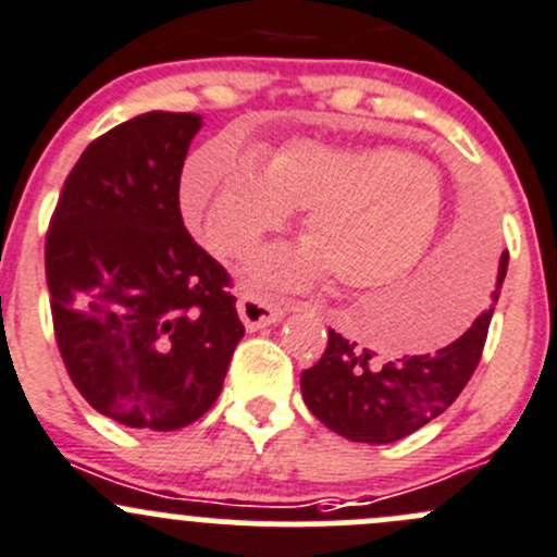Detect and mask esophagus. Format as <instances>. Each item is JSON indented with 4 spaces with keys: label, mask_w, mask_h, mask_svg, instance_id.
Here are the masks:
<instances>
[{
    "label": "esophagus",
    "mask_w": 557,
    "mask_h": 557,
    "mask_svg": "<svg viewBox=\"0 0 557 557\" xmlns=\"http://www.w3.org/2000/svg\"><path fill=\"white\" fill-rule=\"evenodd\" d=\"M237 312H239V318H243L247 331H258V329H267V325L280 323L285 314L283 307L269 305V301L258 299V296H252V294L239 296Z\"/></svg>",
    "instance_id": "34e87169"
}]
</instances>
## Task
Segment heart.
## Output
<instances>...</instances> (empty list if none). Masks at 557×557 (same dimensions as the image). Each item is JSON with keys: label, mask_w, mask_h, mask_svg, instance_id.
<instances>
[{"label": "heart", "mask_w": 557, "mask_h": 557, "mask_svg": "<svg viewBox=\"0 0 557 557\" xmlns=\"http://www.w3.org/2000/svg\"><path fill=\"white\" fill-rule=\"evenodd\" d=\"M180 207L196 237L223 256H247L305 212V247H272L245 277L258 294L301 290L334 277L339 288L374 290L420 267L442 232L445 183L404 150L296 139L261 166L228 143L188 159Z\"/></svg>", "instance_id": "1"}]
</instances>
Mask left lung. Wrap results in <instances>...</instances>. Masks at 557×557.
<instances>
[{
    "label": "left lung",
    "mask_w": 557,
    "mask_h": 557,
    "mask_svg": "<svg viewBox=\"0 0 557 557\" xmlns=\"http://www.w3.org/2000/svg\"><path fill=\"white\" fill-rule=\"evenodd\" d=\"M504 274L507 252L498 263L491 301H498ZM491 301L450 345L420 356L380 358L369 347L329 331L323 358L301 372L305 404L320 423L350 442L391 445L414 434L440 418L474 374L491 325ZM453 305H460V294L458 299L453 296Z\"/></svg>",
    "instance_id": "left-lung-1"
}]
</instances>
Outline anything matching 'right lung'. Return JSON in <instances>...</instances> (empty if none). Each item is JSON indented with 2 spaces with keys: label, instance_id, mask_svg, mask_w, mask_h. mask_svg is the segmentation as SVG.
Wrapping results in <instances>:
<instances>
[{
  "label": "right lung",
  "instance_id": "obj_1",
  "mask_svg": "<svg viewBox=\"0 0 557 557\" xmlns=\"http://www.w3.org/2000/svg\"><path fill=\"white\" fill-rule=\"evenodd\" d=\"M201 126L196 112L153 110L94 139L45 243L66 372L97 412L128 429L199 420L245 336L226 269L180 215V172Z\"/></svg>",
  "mask_w": 557,
  "mask_h": 557
}]
</instances>
